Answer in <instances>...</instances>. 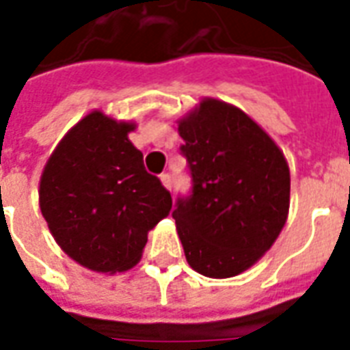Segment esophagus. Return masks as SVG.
Wrapping results in <instances>:
<instances>
[{"instance_id":"1","label":"esophagus","mask_w":350,"mask_h":350,"mask_svg":"<svg viewBox=\"0 0 350 350\" xmlns=\"http://www.w3.org/2000/svg\"><path fill=\"white\" fill-rule=\"evenodd\" d=\"M161 182H163V185L167 187L168 191L172 189V176L168 174V172H165V174H161Z\"/></svg>"}]
</instances>
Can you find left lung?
Segmentation results:
<instances>
[{
	"label": "left lung",
	"mask_w": 350,
	"mask_h": 350,
	"mask_svg": "<svg viewBox=\"0 0 350 350\" xmlns=\"http://www.w3.org/2000/svg\"><path fill=\"white\" fill-rule=\"evenodd\" d=\"M191 195L172 217L185 258L206 278L242 273L285 227L291 172L278 144L240 108L204 99L178 122Z\"/></svg>",
	"instance_id": "left-lung-1"
}]
</instances>
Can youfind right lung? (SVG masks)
I'll return each instance as SVG.
<instances>
[{
    "label": "right lung",
    "instance_id": "right-lung-1",
    "mask_svg": "<svg viewBox=\"0 0 350 350\" xmlns=\"http://www.w3.org/2000/svg\"><path fill=\"white\" fill-rule=\"evenodd\" d=\"M135 123L93 110L50 155L39 183L42 217L57 245L84 268L116 273L142 257L148 232L172 208L131 144Z\"/></svg>",
    "mask_w": 350,
    "mask_h": 350
}]
</instances>
